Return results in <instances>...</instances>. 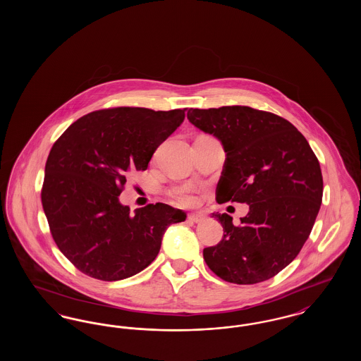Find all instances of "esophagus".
Segmentation results:
<instances>
[{
    "label": "esophagus",
    "instance_id": "esophagus-1",
    "mask_svg": "<svg viewBox=\"0 0 361 361\" xmlns=\"http://www.w3.org/2000/svg\"><path fill=\"white\" fill-rule=\"evenodd\" d=\"M206 218H204V215H202V214H190L188 215V221L189 222H192V224H200V222H203Z\"/></svg>",
    "mask_w": 361,
    "mask_h": 361
}]
</instances>
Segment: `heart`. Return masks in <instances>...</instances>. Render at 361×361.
Segmentation results:
<instances>
[{
  "label": "heart",
  "mask_w": 361,
  "mask_h": 361,
  "mask_svg": "<svg viewBox=\"0 0 361 361\" xmlns=\"http://www.w3.org/2000/svg\"><path fill=\"white\" fill-rule=\"evenodd\" d=\"M171 195L181 206H193L197 202V188L190 184H184L173 189Z\"/></svg>",
  "instance_id": "b5f03b06"
}]
</instances>
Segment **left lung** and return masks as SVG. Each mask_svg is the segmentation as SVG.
Segmentation results:
<instances>
[{
	"mask_svg": "<svg viewBox=\"0 0 361 361\" xmlns=\"http://www.w3.org/2000/svg\"><path fill=\"white\" fill-rule=\"evenodd\" d=\"M187 118L224 146L216 202L249 206L238 226L212 214L224 238L203 250L208 268L235 284L274 277L299 255L322 203V173L309 142L290 121L250 106L190 108Z\"/></svg>",
	"mask_w": 361,
	"mask_h": 361,
	"instance_id": "8db88e82",
	"label": "left lung"
}]
</instances>
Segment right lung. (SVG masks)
Listing matches in <instances>:
<instances>
[{
  "label": "right lung",
  "instance_id": "add662e5",
  "mask_svg": "<svg viewBox=\"0 0 361 361\" xmlns=\"http://www.w3.org/2000/svg\"><path fill=\"white\" fill-rule=\"evenodd\" d=\"M185 109L119 106L90 112L54 143L46 162L42 204L59 250L82 274L116 281L157 257L166 228L184 222L181 209L119 200L130 171H146L157 147L176 131Z\"/></svg>",
  "mask_w": 361,
  "mask_h": 361
}]
</instances>
